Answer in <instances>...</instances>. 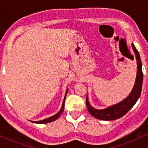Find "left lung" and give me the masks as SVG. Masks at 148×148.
<instances>
[{"instance_id": "8db88e82", "label": "left lung", "mask_w": 148, "mask_h": 148, "mask_svg": "<svg viewBox=\"0 0 148 148\" xmlns=\"http://www.w3.org/2000/svg\"><path fill=\"white\" fill-rule=\"evenodd\" d=\"M132 47L137 60L136 79L133 89L130 95L121 102L103 110H97L92 108L90 105L88 97H86V106L89 113L94 118L101 120H113L122 118L134 106L136 102L138 101V98L140 97L142 90L143 77V74L142 72V62L139 53L133 44H132Z\"/></svg>"}]
</instances>
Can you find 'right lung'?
<instances>
[{
    "label": "right lung",
    "instance_id": "obj_1",
    "mask_svg": "<svg viewBox=\"0 0 148 148\" xmlns=\"http://www.w3.org/2000/svg\"><path fill=\"white\" fill-rule=\"evenodd\" d=\"M67 90H67V92H66V93H65V95H64V99H63V102H62V107H61L60 111H59L58 113H57V114L54 115L53 116L50 117V118H47V119H45V120H40V121H32V122H33V123H37V124H45V123H51V122L54 121V120H56V119L58 118L60 116V115L62 114V112H63V111H64V100H65L66 95H67Z\"/></svg>",
    "mask_w": 148,
    "mask_h": 148
}]
</instances>
